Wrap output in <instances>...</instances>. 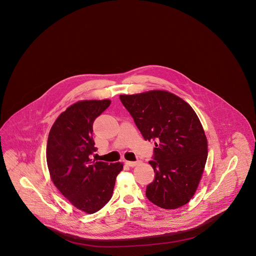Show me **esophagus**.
<instances>
[{
  "instance_id": "1",
  "label": "esophagus",
  "mask_w": 256,
  "mask_h": 256,
  "mask_svg": "<svg viewBox=\"0 0 256 256\" xmlns=\"http://www.w3.org/2000/svg\"><path fill=\"white\" fill-rule=\"evenodd\" d=\"M139 163H140L139 161H126V164L128 166H130V167H135V166H137Z\"/></svg>"
}]
</instances>
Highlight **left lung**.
Wrapping results in <instances>:
<instances>
[{
    "instance_id": "left-lung-1",
    "label": "left lung",
    "mask_w": 256,
    "mask_h": 256,
    "mask_svg": "<svg viewBox=\"0 0 256 256\" xmlns=\"http://www.w3.org/2000/svg\"><path fill=\"white\" fill-rule=\"evenodd\" d=\"M120 100L144 139L154 141L148 163L156 174L146 186V198L164 209L185 206L195 195L206 163V136L198 115L165 90L120 95Z\"/></svg>"
}]
</instances>
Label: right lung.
I'll use <instances>...</instances> for the list:
<instances>
[{
  "label": "right lung",
  "instance_id": "obj_1",
  "mask_svg": "<svg viewBox=\"0 0 256 256\" xmlns=\"http://www.w3.org/2000/svg\"><path fill=\"white\" fill-rule=\"evenodd\" d=\"M110 100H84L70 106L50 130L46 158L50 180L76 208L93 214L110 202L122 163L91 159L96 152L93 122Z\"/></svg>",
  "mask_w": 256,
  "mask_h": 256
}]
</instances>
